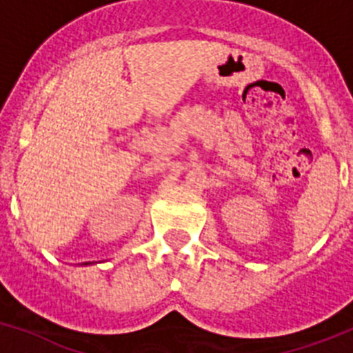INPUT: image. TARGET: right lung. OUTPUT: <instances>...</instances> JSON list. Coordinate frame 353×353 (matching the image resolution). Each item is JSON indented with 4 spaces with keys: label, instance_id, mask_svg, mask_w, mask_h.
Instances as JSON below:
<instances>
[{
    "label": "right lung",
    "instance_id": "1",
    "mask_svg": "<svg viewBox=\"0 0 353 353\" xmlns=\"http://www.w3.org/2000/svg\"><path fill=\"white\" fill-rule=\"evenodd\" d=\"M84 265H90V263H84Z\"/></svg>",
    "mask_w": 353,
    "mask_h": 353
}]
</instances>
